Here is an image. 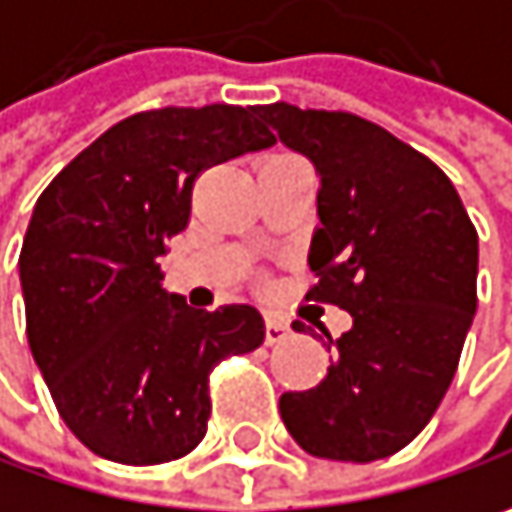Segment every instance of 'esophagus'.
Wrapping results in <instances>:
<instances>
[{"mask_svg":"<svg viewBox=\"0 0 512 512\" xmlns=\"http://www.w3.org/2000/svg\"><path fill=\"white\" fill-rule=\"evenodd\" d=\"M290 335V323L281 317H266V344H281Z\"/></svg>","mask_w":512,"mask_h":512,"instance_id":"esophagus-1","label":"esophagus"}]
</instances>
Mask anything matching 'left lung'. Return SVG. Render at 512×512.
I'll use <instances>...</instances> for the list:
<instances>
[{
    "mask_svg": "<svg viewBox=\"0 0 512 512\" xmlns=\"http://www.w3.org/2000/svg\"><path fill=\"white\" fill-rule=\"evenodd\" d=\"M320 174L305 299L350 311L317 388L281 394L311 457L373 462L406 448L439 409L477 311V231L448 174L353 112L257 109ZM305 332V323H293Z\"/></svg>",
    "mask_w": 512,
    "mask_h": 512,
    "instance_id": "obj_1",
    "label": "left lung"
}]
</instances>
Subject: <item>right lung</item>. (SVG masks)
<instances>
[{"instance_id": "1", "label": "right lung", "mask_w": 512, "mask_h": 512, "mask_svg": "<svg viewBox=\"0 0 512 512\" xmlns=\"http://www.w3.org/2000/svg\"><path fill=\"white\" fill-rule=\"evenodd\" d=\"M269 145L257 106L148 109L41 192L20 252L26 335L58 415L97 457L159 465L195 451L213 367L263 344L252 305L168 299L159 257L189 225L198 174Z\"/></svg>"}]
</instances>
